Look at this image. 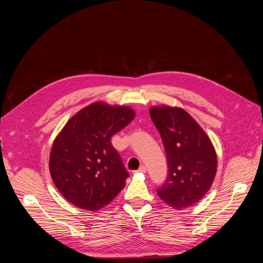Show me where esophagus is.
Wrapping results in <instances>:
<instances>
[{
	"instance_id": "esophagus-1",
	"label": "esophagus",
	"mask_w": 263,
	"mask_h": 263,
	"mask_svg": "<svg viewBox=\"0 0 263 263\" xmlns=\"http://www.w3.org/2000/svg\"><path fill=\"white\" fill-rule=\"evenodd\" d=\"M135 173H141V174H145L146 173V167L144 166V165H142V166L137 170Z\"/></svg>"
}]
</instances>
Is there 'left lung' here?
<instances>
[{"label": "left lung", "instance_id": "obj_1", "mask_svg": "<svg viewBox=\"0 0 263 263\" xmlns=\"http://www.w3.org/2000/svg\"><path fill=\"white\" fill-rule=\"evenodd\" d=\"M150 117L162 137L168 164L167 178L158 189V195L174 209L189 208L213 183L215 149L196 120L181 107L153 106Z\"/></svg>", "mask_w": 263, "mask_h": 263}]
</instances>
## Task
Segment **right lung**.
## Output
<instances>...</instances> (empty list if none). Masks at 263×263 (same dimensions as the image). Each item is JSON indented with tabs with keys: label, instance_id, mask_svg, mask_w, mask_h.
Wrapping results in <instances>:
<instances>
[{
	"label": "right lung",
	"instance_id": "obj_1",
	"mask_svg": "<svg viewBox=\"0 0 263 263\" xmlns=\"http://www.w3.org/2000/svg\"><path fill=\"white\" fill-rule=\"evenodd\" d=\"M134 116L129 106L93 102L68 120L53 142L49 168L55 186L69 202L98 211L124 187L129 174L110 137Z\"/></svg>",
	"mask_w": 263,
	"mask_h": 263
}]
</instances>
